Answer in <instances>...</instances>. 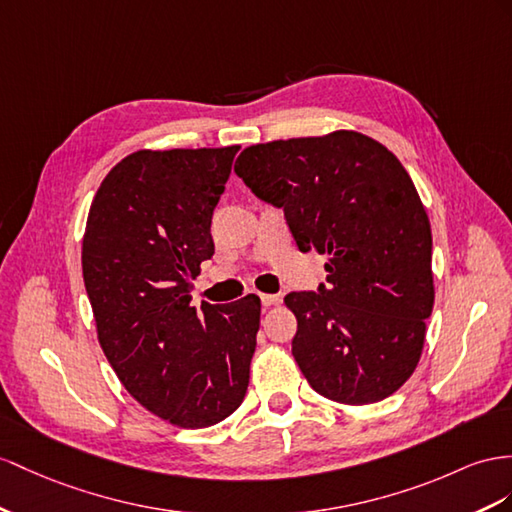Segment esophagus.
Here are the masks:
<instances>
[{"label":"esophagus","instance_id":"1","mask_svg":"<svg viewBox=\"0 0 512 512\" xmlns=\"http://www.w3.org/2000/svg\"><path fill=\"white\" fill-rule=\"evenodd\" d=\"M279 296L277 294H261V305L264 307H272V305H279Z\"/></svg>","mask_w":512,"mask_h":512}]
</instances>
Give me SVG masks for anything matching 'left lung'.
Returning a JSON list of instances; mask_svg holds the SVG:
<instances>
[{
    "label": "left lung",
    "instance_id": "1",
    "mask_svg": "<svg viewBox=\"0 0 512 512\" xmlns=\"http://www.w3.org/2000/svg\"><path fill=\"white\" fill-rule=\"evenodd\" d=\"M235 175L283 207L300 251L329 257L326 285L285 296L309 385L342 404L398 391L422 357L435 303L428 214L398 157L339 129L246 147Z\"/></svg>",
    "mask_w": 512,
    "mask_h": 512
}]
</instances>
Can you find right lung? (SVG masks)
<instances>
[{
  "instance_id": "obj_1",
  "label": "right lung",
  "mask_w": 512,
  "mask_h": 512,
  "mask_svg": "<svg viewBox=\"0 0 512 512\" xmlns=\"http://www.w3.org/2000/svg\"><path fill=\"white\" fill-rule=\"evenodd\" d=\"M238 151L131 153L101 181L86 220L82 272L103 355L144 409L179 428L238 409L257 346L259 296L190 307Z\"/></svg>"
}]
</instances>
